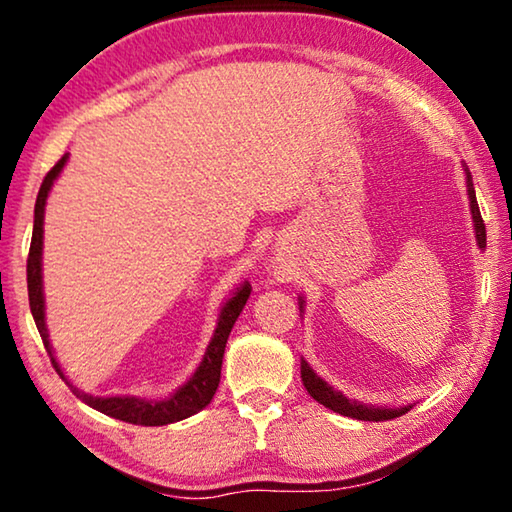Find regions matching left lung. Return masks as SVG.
Returning a JSON list of instances; mask_svg holds the SVG:
<instances>
[{"label":"left lung","mask_w":512,"mask_h":512,"mask_svg":"<svg viewBox=\"0 0 512 512\" xmlns=\"http://www.w3.org/2000/svg\"><path fill=\"white\" fill-rule=\"evenodd\" d=\"M465 171V187H467V198H470V212H472V223H474V237H476V246L485 250V223L481 219L479 212V203H476V194H474V185H472V173L467 169V164H463ZM298 307H300V316L305 314V298H298ZM300 377L302 384H305L307 393L314 397L318 404H323L325 409L348 415V418L354 420H366V422H384V420H393L400 418L406 411L413 409V404H404V406H372V404H363L357 400H350L345 397L341 391H336L334 386H329L323 377L316 375V370L309 366L305 359H300Z\"/></svg>","instance_id":"left-lung-1"}]
</instances>
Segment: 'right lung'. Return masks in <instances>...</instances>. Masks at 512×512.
Returning <instances> with one entry per match:
<instances>
[{"mask_svg":"<svg viewBox=\"0 0 512 512\" xmlns=\"http://www.w3.org/2000/svg\"><path fill=\"white\" fill-rule=\"evenodd\" d=\"M69 160V153L56 162V167L51 169L45 180H42L40 192L36 198V212H33V237H31V248H29V259H27V284H29V305L33 320H36V327L42 336V343L51 357V363L60 377L65 379V384L72 388V393L79 397L92 409L99 413H106L115 420H124L131 424H142V427H162V424H171L178 420H185L189 415L198 413L205 409L207 404L212 402V397L219 388L221 381V363H223V352L225 343H228V336L232 332V325L239 318L241 311L246 307V300L250 296V284L244 282L239 284L237 291L232 293L221 305L219 318H216V327L210 343H207L205 354L201 363H198L196 370L192 372L183 386H178L169 397H160V400H146V397H135V395H110V397H94L90 393H83L76 388L72 381L65 377L63 368L54 357V348L49 343V329L45 323V284H42V239H45V207L51 187L60 176V171L65 169Z\"/></svg>","mask_w":512,"mask_h":512,"instance_id":"right-lung-1","label":"right lung"}]
</instances>
